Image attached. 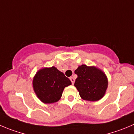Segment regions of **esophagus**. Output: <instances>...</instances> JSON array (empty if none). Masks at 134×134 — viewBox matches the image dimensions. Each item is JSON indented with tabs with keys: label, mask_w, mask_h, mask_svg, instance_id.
I'll list each match as a JSON object with an SVG mask.
<instances>
[{
	"label": "esophagus",
	"mask_w": 134,
	"mask_h": 134,
	"mask_svg": "<svg viewBox=\"0 0 134 134\" xmlns=\"http://www.w3.org/2000/svg\"><path fill=\"white\" fill-rule=\"evenodd\" d=\"M70 81H72V84L74 83L75 80H74V78L73 77H70Z\"/></svg>",
	"instance_id": "obj_1"
}]
</instances>
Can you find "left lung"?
I'll return each mask as SVG.
<instances>
[{
	"label": "left lung",
	"instance_id": "8db88e82",
	"mask_svg": "<svg viewBox=\"0 0 134 134\" xmlns=\"http://www.w3.org/2000/svg\"><path fill=\"white\" fill-rule=\"evenodd\" d=\"M77 75L74 86L83 100L97 101L105 94L108 80L105 74L95 66H80L75 70Z\"/></svg>",
	"mask_w": 134,
	"mask_h": 134
}]
</instances>
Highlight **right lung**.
Returning a JSON list of instances; mask_svg holds the SVG:
<instances>
[{"label":"right lung","instance_id":"right-lung-1","mask_svg":"<svg viewBox=\"0 0 134 134\" xmlns=\"http://www.w3.org/2000/svg\"><path fill=\"white\" fill-rule=\"evenodd\" d=\"M72 82L54 66L39 70L33 80V87L37 97L44 103L59 100L64 89Z\"/></svg>","mask_w":134,"mask_h":134}]
</instances>
